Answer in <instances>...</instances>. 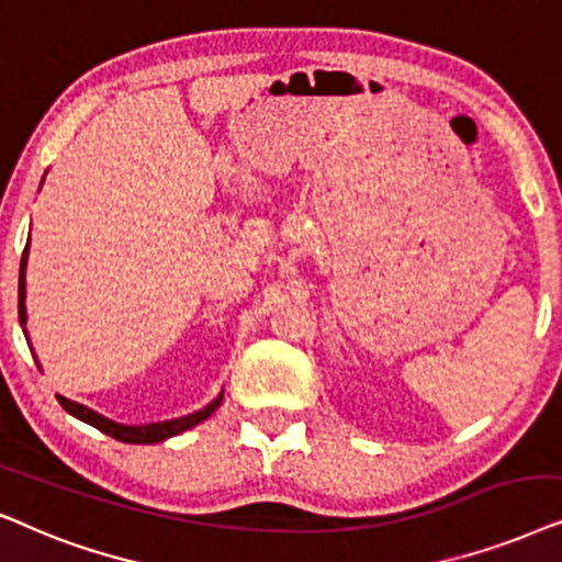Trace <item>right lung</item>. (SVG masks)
Wrapping results in <instances>:
<instances>
[{
  "instance_id": "add662e5",
  "label": "right lung",
  "mask_w": 562,
  "mask_h": 562,
  "mask_svg": "<svg viewBox=\"0 0 562 562\" xmlns=\"http://www.w3.org/2000/svg\"><path fill=\"white\" fill-rule=\"evenodd\" d=\"M43 179H46V177H43ZM43 179H41V187H43ZM27 254H30V238H27L25 251H22V259H20V303H18V308H20V326H22V331H25V339L30 341L27 328H25V324H27V308H25ZM30 351H33V344H30ZM35 364H37V357H35ZM37 368H41V364H37ZM56 398L64 406L66 414H71L74 418H79V422L94 426V429H100L102 434H108V437H115L117 442H125V445H156V442H164V439H169V437H177V434H182L187 429H192V426H198L200 422H205V418L211 416L213 411L221 406L223 391L215 395V398L207 403V406H203L200 411H192V414L179 416V418H169V422L136 424V426L112 422V418L97 414V411L85 406V403L69 401V398H64V395H56Z\"/></svg>"
}]
</instances>
